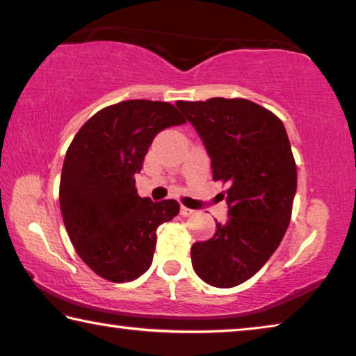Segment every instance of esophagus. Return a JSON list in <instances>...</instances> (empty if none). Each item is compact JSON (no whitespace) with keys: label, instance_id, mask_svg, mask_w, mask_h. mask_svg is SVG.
<instances>
[{"label":"esophagus","instance_id":"obj_1","mask_svg":"<svg viewBox=\"0 0 356 356\" xmlns=\"http://www.w3.org/2000/svg\"><path fill=\"white\" fill-rule=\"evenodd\" d=\"M193 213H195V211H191V209H188V207H185V206L180 207V216L190 217V216H193Z\"/></svg>","mask_w":356,"mask_h":356}]
</instances>
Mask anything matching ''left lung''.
Returning a JSON list of instances; mask_svg holds the SVG:
<instances>
[{
    "label": "left lung",
    "instance_id": "left-lung-1",
    "mask_svg": "<svg viewBox=\"0 0 356 356\" xmlns=\"http://www.w3.org/2000/svg\"><path fill=\"white\" fill-rule=\"evenodd\" d=\"M204 144L213 180L228 184V220L191 245L206 284L231 289L249 280L277 249L290 225L296 165L284 123L249 99L176 103Z\"/></svg>",
    "mask_w": 356,
    "mask_h": 356
}]
</instances>
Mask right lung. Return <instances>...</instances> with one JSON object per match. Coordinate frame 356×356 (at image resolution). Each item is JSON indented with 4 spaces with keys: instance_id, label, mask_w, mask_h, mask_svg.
I'll return each mask as SVG.
<instances>
[{
    "instance_id": "add662e5",
    "label": "right lung",
    "mask_w": 356,
    "mask_h": 356,
    "mask_svg": "<svg viewBox=\"0 0 356 356\" xmlns=\"http://www.w3.org/2000/svg\"><path fill=\"white\" fill-rule=\"evenodd\" d=\"M182 123L169 103L122 101L88 118L66 152L61 216L77 255L106 280L143 275L154 258L156 228L179 213L177 201L140 198L134 174L156 134Z\"/></svg>"
}]
</instances>
